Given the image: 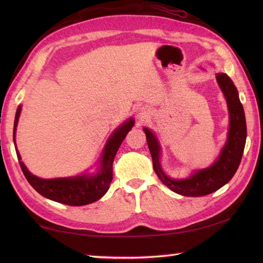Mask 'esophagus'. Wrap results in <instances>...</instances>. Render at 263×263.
Here are the masks:
<instances>
[{"mask_svg": "<svg viewBox=\"0 0 263 263\" xmlns=\"http://www.w3.org/2000/svg\"><path fill=\"white\" fill-rule=\"evenodd\" d=\"M138 116H139V119H140L141 121H143L144 119H147V117H148V111L144 109V108H141L140 110H139Z\"/></svg>", "mask_w": 263, "mask_h": 263, "instance_id": "esophagus-1", "label": "esophagus"}]
</instances>
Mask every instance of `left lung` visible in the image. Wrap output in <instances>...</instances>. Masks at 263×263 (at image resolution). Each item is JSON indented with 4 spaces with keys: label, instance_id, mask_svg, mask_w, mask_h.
Returning a JSON list of instances; mask_svg holds the SVG:
<instances>
[{
    "label": "left lung",
    "instance_id": "obj_1",
    "mask_svg": "<svg viewBox=\"0 0 263 263\" xmlns=\"http://www.w3.org/2000/svg\"><path fill=\"white\" fill-rule=\"evenodd\" d=\"M216 79L226 98L230 111V131L219 157L208 168L195 171L187 178L175 180L167 176L159 163L160 146L154 133L144 127L148 147L152 154L154 170L159 180L173 192L185 197H202L224 186L232 180L241 163L245 141H247V122L237 89L226 73H217Z\"/></svg>",
    "mask_w": 263,
    "mask_h": 263
}]
</instances>
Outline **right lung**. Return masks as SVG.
Listing matches in <instances>:
<instances>
[{"instance_id": "add662e5", "label": "right lung", "mask_w": 263, "mask_h": 263, "mask_svg": "<svg viewBox=\"0 0 263 263\" xmlns=\"http://www.w3.org/2000/svg\"><path fill=\"white\" fill-rule=\"evenodd\" d=\"M21 113V106H19L15 113L14 126H13V141L15 143V131L18 125L19 116ZM135 120L128 119L111 133L107 143L105 144L102 157H100V166L98 172L92 175H78L74 177L64 178H45L37 177L27 170L25 164L21 161L20 154L16 149L19 164L24 172L27 181L36 191L49 200L57 201L60 203L68 205H85L92 203L99 200L108 191L110 182L113 180V161L115 155L119 150L121 143L131 130Z\"/></svg>"}]
</instances>
